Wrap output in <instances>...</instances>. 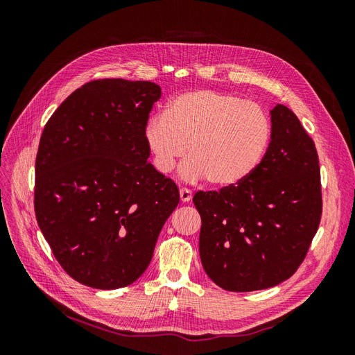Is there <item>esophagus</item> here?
Here are the masks:
<instances>
[{
	"mask_svg": "<svg viewBox=\"0 0 355 355\" xmlns=\"http://www.w3.org/2000/svg\"><path fill=\"white\" fill-rule=\"evenodd\" d=\"M179 196H180V200L184 202H188L191 198H192V192L188 189V188H180L179 189Z\"/></svg>",
	"mask_w": 355,
	"mask_h": 355,
	"instance_id": "esophagus-1",
	"label": "esophagus"
}]
</instances>
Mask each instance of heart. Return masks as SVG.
Masks as SVG:
<instances>
[{"label":"heart","instance_id":"1","mask_svg":"<svg viewBox=\"0 0 355 355\" xmlns=\"http://www.w3.org/2000/svg\"><path fill=\"white\" fill-rule=\"evenodd\" d=\"M272 137L271 118L261 105L210 89L180 93L166 114L148 121L145 141L153 163L170 173L176 161L188 180L206 178L216 188L240 185L262 161Z\"/></svg>","mask_w":355,"mask_h":355}]
</instances>
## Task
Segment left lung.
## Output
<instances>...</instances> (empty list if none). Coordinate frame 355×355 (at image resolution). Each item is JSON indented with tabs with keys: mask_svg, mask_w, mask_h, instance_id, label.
Listing matches in <instances>:
<instances>
[{
	"mask_svg": "<svg viewBox=\"0 0 355 355\" xmlns=\"http://www.w3.org/2000/svg\"><path fill=\"white\" fill-rule=\"evenodd\" d=\"M271 121L270 146L249 178L194 196L202 268L228 292L262 290L292 277L323 213L313 137L284 105L271 111Z\"/></svg>",
	"mask_w": 355,
	"mask_h": 355,
	"instance_id": "8db88e82",
	"label": "left lung"
}]
</instances>
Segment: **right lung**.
<instances>
[{
    "mask_svg": "<svg viewBox=\"0 0 355 355\" xmlns=\"http://www.w3.org/2000/svg\"><path fill=\"white\" fill-rule=\"evenodd\" d=\"M159 85L94 80L60 103L35 159L38 227L69 277L111 290L136 282L179 204L171 179L148 163L145 128Z\"/></svg>",
    "mask_w": 355,
    "mask_h": 355,
    "instance_id": "add662e5",
    "label": "right lung"
}]
</instances>
